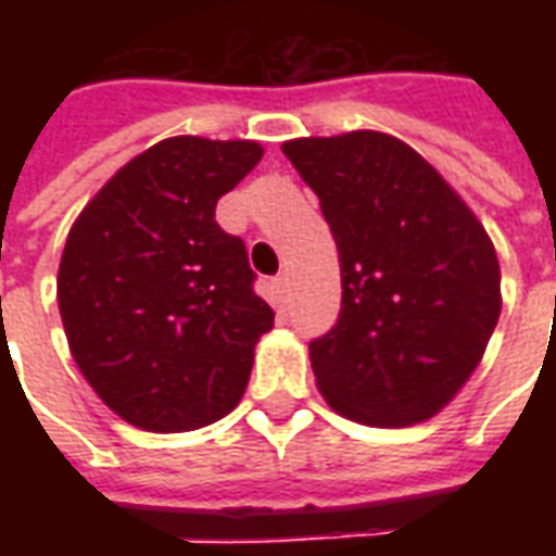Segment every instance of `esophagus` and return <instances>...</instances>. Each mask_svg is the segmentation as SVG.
<instances>
[{
    "label": "esophagus",
    "mask_w": 556,
    "mask_h": 556,
    "mask_svg": "<svg viewBox=\"0 0 556 556\" xmlns=\"http://www.w3.org/2000/svg\"><path fill=\"white\" fill-rule=\"evenodd\" d=\"M274 286H277L279 298H286V294H289V274L282 270V274H279V277L274 279Z\"/></svg>",
    "instance_id": "1"
}]
</instances>
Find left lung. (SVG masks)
Returning <instances> with one entry per match:
<instances>
[{
  "label": "left lung",
  "mask_w": 556,
  "mask_h": 556,
  "mask_svg": "<svg viewBox=\"0 0 556 556\" xmlns=\"http://www.w3.org/2000/svg\"><path fill=\"white\" fill-rule=\"evenodd\" d=\"M321 202L342 309L309 342L330 408L366 426L434 417L482 361L501 315V265L450 184L402 139L354 130L282 146Z\"/></svg>",
  "instance_id": "left-lung-1"
}]
</instances>
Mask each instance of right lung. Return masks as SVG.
<instances>
[{"label": "right lung", "mask_w": 556, "mask_h": 556, "mask_svg": "<svg viewBox=\"0 0 556 556\" xmlns=\"http://www.w3.org/2000/svg\"><path fill=\"white\" fill-rule=\"evenodd\" d=\"M258 160V142L163 139L115 172L67 235L59 313L71 354L137 429H202L247 390L274 309L214 211Z\"/></svg>", "instance_id": "1"}]
</instances>
